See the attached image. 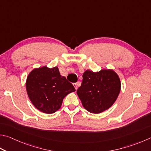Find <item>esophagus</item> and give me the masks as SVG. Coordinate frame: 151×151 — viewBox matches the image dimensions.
Returning a JSON list of instances; mask_svg holds the SVG:
<instances>
[{"label":"esophagus","mask_w":151,"mask_h":151,"mask_svg":"<svg viewBox=\"0 0 151 151\" xmlns=\"http://www.w3.org/2000/svg\"><path fill=\"white\" fill-rule=\"evenodd\" d=\"M81 84V83L80 82H78V83H74L73 84V85H74V86H75V89H76V90L78 89V85Z\"/></svg>","instance_id":"obj_1"}]
</instances>
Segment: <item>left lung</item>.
I'll list each match as a JSON object with an SVG mask.
<instances>
[{
    "instance_id": "1",
    "label": "left lung",
    "mask_w": 151,
    "mask_h": 151,
    "mask_svg": "<svg viewBox=\"0 0 151 151\" xmlns=\"http://www.w3.org/2000/svg\"><path fill=\"white\" fill-rule=\"evenodd\" d=\"M77 95L84 108L92 114H100L116 102L121 90L119 76L111 69L99 72L86 70L83 75Z\"/></svg>"
}]
</instances>
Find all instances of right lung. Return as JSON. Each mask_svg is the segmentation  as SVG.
I'll return each mask as SVG.
<instances>
[{"label": "right lung", "instance_id": "obj_1", "mask_svg": "<svg viewBox=\"0 0 151 151\" xmlns=\"http://www.w3.org/2000/svg\"><path fill=\"white\" fill-rule=\"evenodd\" d=\"M26 91L33 105L45 114H53L61 108L63 100L75 88L57 67L44 66L33 69L26 82Z\"/></svg>", "mask_w": 151, "mask_h": 151}]
</instances>
